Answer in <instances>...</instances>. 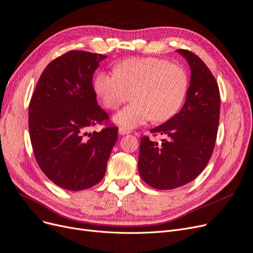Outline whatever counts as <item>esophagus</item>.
<instances>
[{
    "mask_svg": "<svg viewBox=\"0 0 253 253\" xmlns=\"http://www.w3.org/2000/svg\"><path fill=\"white\" fill-rule=\"evenodd\" d=\"M119 133L122 134V135L128 134V133H129V130L126 129V128H124V127H120V128H119Z\"/></svg>",
    "mask_w": 253,
    "mask_h": 253,
    "instance_id": "esophagus-1",
    "label": "esophagus"
}]
</instances>
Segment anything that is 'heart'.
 Here are the masks:
<instances>
[{"label":"heart","instance_id":"b5f03b06","mask_svg":"<svg viewBox=\"0 0 253 253\" xmlns=\"http://www.w3.org/2000/svg\"><path fill=\"white\" fill-rule=\"evenodd\" d=\"M189 87L185 70L156 57L129 58L116 64L115 73L99 72L93 90L107 109H117L131 98L134 101L116 115L115 121L126 129L151 119L166 122L181 108Z\"/></svg>","mask_w":253,"mask_h":253}]
</instances>
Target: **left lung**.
Wrapping results in <instances>:
<instances>
[{"mask_svg": "<svg viewBox=\"0 0 253 253\" xmlns=\"http://www.w3.org/2000/svg\"><path fill=\"white\" fill-rule=\"evenodd\" d=\"M191 68L186 100L178 114L150 130L164 136L162 144L143 136L138 172L157 190H172L191 182L209 164L220 120V90L210 69L197 55L179 49Z\"/></svg>", "mask_w": 253, "mask_h": 253, "instance_id": "1", "label": "left lung"}]
</instances>
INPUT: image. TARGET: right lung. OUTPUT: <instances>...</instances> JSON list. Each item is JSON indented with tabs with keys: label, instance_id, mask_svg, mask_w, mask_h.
Returning <instances> with one entry per match:
<instances>
[{
	"label": "right lung",
	"instance_id": "1",
	"mask_svg": "<svg viewBox=\"0 0 253 253\" xmlns=\"http://www.w3.org/2000/svg\"><path fill=\"white\" fill-rule=\"evenodd\" d=\"M106 55L70 51L51 61L29 104V132L35 160L56 185L89 189L102 180L118 127L97 103L92 75ZM105 124L101 132L87 131Z\"/></svg>",
	"mask_w": 253,
	"mask_h": 253
}]
</instances>
